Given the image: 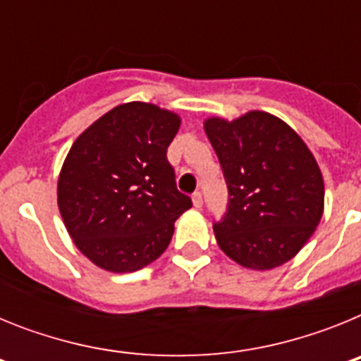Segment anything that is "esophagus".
Returning <instances> with one entry per match:
<instances>
[{
    "label": "esophagus",
    "instance_id": "obj_1",
    "mask_svg": "<svg viewBox=\"0 0 361 361\" xmlns=\"http://www.w3.org/2000/svg\"><path fill=\"white\" fill-rule=\"evenodd\" d=\"M191 199H193V206H195V208H202V193H200V191H195Z\"/></svg>",
    "mask_w": 361,
    "mask_h": 361
}]
</instances>
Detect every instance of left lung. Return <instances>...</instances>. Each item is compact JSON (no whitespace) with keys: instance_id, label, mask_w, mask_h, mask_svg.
Instances as JSON below:
<instances>
[{"instance_id":"1","label":"left lung","mask_w":361,"mask_h":361,"mask_svg":"<svg viewBox=\"0 0 361 361\" xmlns=\"http://www.w3.org/2000/svg\"><path fill=\"white\" fill-rule=\"evenodd\" d=\"M204 130L229 193L224 216L213 224L220 250L257 271L291 260L324 213V178L305 142L258 110L231 123L212 117Z\"/></svg>"}]
</instances>
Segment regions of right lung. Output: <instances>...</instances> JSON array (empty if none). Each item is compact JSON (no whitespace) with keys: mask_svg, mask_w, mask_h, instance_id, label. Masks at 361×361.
Wrapping results in <instances>:
<instances>
[{"mask_svg":"<svg viewBox=\"0 0 361 361\" xmlns=\"http://www.w3.org/2000/svg\"><path fill=\"white\" fill-rule=\"evenodd\" d=\"M177 114L119 104L75 139L57 180V206L73 244L95 266L132 273L161 257L191 199L177 190L166 152Z\"/></svg>","mask_w":361,"mask_h":361,"instance_id":"obj_1","label":"right lung"}]
</instances>
